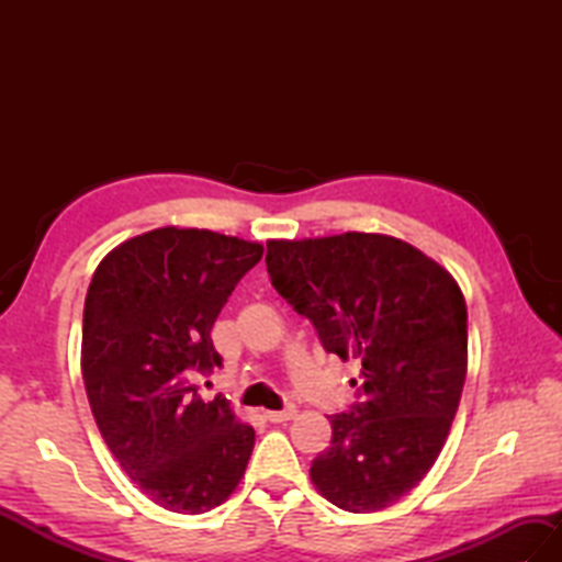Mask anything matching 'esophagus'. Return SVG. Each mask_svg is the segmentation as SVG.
Masks as SVG:
<instances>
[{"mask_svg":"<svg viewBox=\"0 0 562 562\" xmlns=\"http://www.w3.org/2000/svg\"><path fill=\"white\" fill-rule=\"evenodd\" d=\"M296 415V411L292 408H284V411H266L262 413V417H266V420H270V423H288V420H292V417Z\"/></svg>","mask_w":562,"mask_h":562,"instance_id":"1","label":"esophagus"}]
</instances>
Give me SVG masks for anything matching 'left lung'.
Segmentation results:
<instances>
[{"instance_id":"8db88e82","label":"left lung","mask_w":562,"mask_h":562,"mask_svg":"<svg viewBox=\"0 0 562 562\" xmlns=\"http://www.w3.org/2000/svg\"><path fill=\"white\" fill-rule=\"evenodd\" d=\"M266 262L324 350L362 364L360 401L330 417V447L312 461L316 491L355 515L396 505L432 469L461 401L469 316L457 280L401 238L362 232L268 241Z\"/></svg>"}]
</instances>
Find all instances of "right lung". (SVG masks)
Listing matches in <instances>:
<instances>
[{"instance_id":"obj_1","label":"right lung","mask_w":562,"mask_h":562,"mask_svg":"<svg viewBox=\"0 0 562 562\" xmlns=\"http://www.w3.org/2000/svg\"><path fill=\"white\" fill-rule=\"evenodd\" d=\"M262 246L161 226L113 248L93 272L81 328L91 413L123 471L159 507L202 515L241 483L254 427L195 379L222 367L210 330Z\"/></svg>"}]
</instances>
